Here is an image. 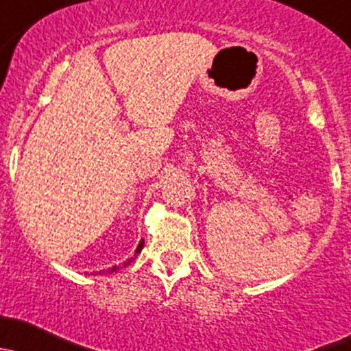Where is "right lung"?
<instances>
[{
  "instance_id": "1",
  "label": "right lung",
  "mask_w": 351,
  "mask_h": 351,
  "mask_svg": "<svg viewBox=\"0 0 351 351\" xmlns=\"http://www.w3.org/2000/svg\"><path fill=\"white\" fill-rule=\"evenodd\" d=\"M143 243H145V241H143V240H140L138 247H136V250H135V255H133L132 258L125 260V262H123L121 265H113V267H111V269H108V270H101V272H97V274H99V276H101V274H113V272H117V270H120L121 267H126V265H130V263H132L133 260H135L136 254H140V252H142V248H143Z\"/></svg>"
}]
</instances>
